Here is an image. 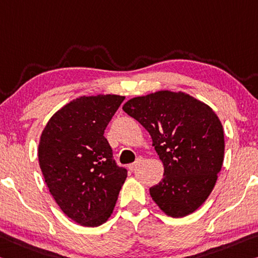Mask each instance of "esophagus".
<instances>
[{
    "label": "esophagus",
    "instance_id": "esophagus-1",
    "mask_svg": "<svg viewBox=\"0 0 258 258\" xmlns=\"http://www.w3.org/2000/svg\"><path fill=\"white\" fill-rule=\"evenodd\" d=\"M142 162H144V158H142V157H138L137 161L134 162V163H132V164H131V165L128 166L130 170H131V171H134L139 165L142 164Z\"/></svg>",
    "mask_w": 258,
    "mask_h": 258
}]
</instances>
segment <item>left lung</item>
<instances>
[{
  "instance_id": "obj_1",
  "label": "left lung",
  "mask_w": 258,
  "mask_h": 258,
  "mask_svg": "<svg viewBox=\"0 0 258 258\" xmlns=\"http://www.w3.org/2000/svg\"><path fill=\"white\" fill-rule=\"evenodd\" d=\"M122 110L148 131L164 166L150 196L165 215L185 217L214 189L224 161V130L209 105L183 92L158 91L128 100Z\"/></svg>"
}]
</instances>
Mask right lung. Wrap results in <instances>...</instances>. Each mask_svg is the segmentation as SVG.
Instances as JSON below:
<instances>
[{"label":"right lung","mask_w":258,"mask_h":258,"mask_svg":"<svg viewBox=\"0 0 258 258\" xmlns=\"http://www.w3.org/2000/svg\"><path fill=\"white\" fill-rule=\"evenodd\" d=\"M124 99L78 97L52 114L40 137L39 164L49 191L69 218L86 227L107 222L127 177L103 136Z\"/></svg>","instance_id":"obj_1"}]
</instances>
